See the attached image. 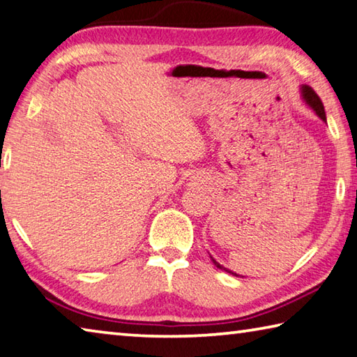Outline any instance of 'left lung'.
Segmentation results:
<instances>
[{
    "label": "left lung",
    "instance_id": "left-lung-1",
    "mask_svg": "<svg viewBox=\"0 0 357 357\" xmlns=\"http://www.w3.org/2000/svg\"><path fill=\"white\" fill-rule=\"evenodd\" d=\"M301 97H303V100H304V103L309 106V108H312L315 111V114L321 119L323 122H326V112H324V106H323V103H321V100H320V97L317 96L315 93V91L312 89V87H309V86H301ZM211 260H213V264H215V266L216 268H220V270H224V271H227V273H230V274H234V276H238V274L236 273H232L230 270H227V268H224L222 265H220L218 264V261L211 257ZM243 278V276H241Z\"/></svg>",
    "mask_w": 357,
    "mask_h": 357
}]
</instances>
